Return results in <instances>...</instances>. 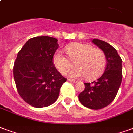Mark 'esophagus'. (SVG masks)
<instances>
[{
  "label": "esophagus",
  "mask_w": 133,
  "mask_h": 133,
  "mask_svg": "<svg viewBox=\"0 0 133 133\" xmlns=\"http://www.w3.org/2000/svg\"><path fill=\"white\" fill-rule=\"evenodd\" d=\"M68 81H70V82H72V83H77V82H78L77 80H75V79H68Z\"/></svg>",
  "instance_id": "esophagus-1"
}]
</instances>
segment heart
I'll return each instance as SVG.
<instances>
[{"mask_svg": "<svg viewBox=\"0 0 133 133\" xmlns=\"http://www.w3.org/2000/svg\"><path fill=\"white\" fill-rule=\"evenodd\" d=\"M69 58L61 51L55 53L53 63L58 72L63 75L66 74L73 66L68 75L77 78L85 76L87 80L99 77L103 72L106 65V56L103 50L95 48L85 43H75L65 48Z\"/></svg>", "mask_w": 133, "mask_h": 133, "instance_id": "obj_1", "label": "heart"}]
</instances>
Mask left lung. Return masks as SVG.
I'll use <instances>...</instances> for the list:
<instances>
[{
	"mask_svg": "<svg viewBox=\"0 0 133 133\" xmlns=\"http://www.w3.org/2000/svg\"><path fill=\"white\" fill-rule=\"evenodd\" d=\"M92 43L106 56L105 71L97 81L85 83V89L79 95L82 105L93 110L106 107L115 98L122 80V60L117 50L103 41L94 38Z\"/></svg>",
	"mask_w": 133,
	"mask_h": 133,
	"instance_id": "8db88e82",
	"label": "left lung"
}]
</instances>
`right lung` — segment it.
I'll return each mask as SVG.
<instances>
[{
  "instance_id": "obj_1",
  "label": "right lung",
  "mask_w": 133,
  "mask_h": 133,
  "mask_svg": "<svg viewBox=\"0 0 133 133\" xmlns=\"http://www.w3.org/2000/svg\"><path fill=\"white\" fill-rule=\"evenodd\" d=\"M57 41L50 36L30 38L18 52L14 61L13 75L18 92L33 107H46L54 103L67 81L53 63L58 48Z\"/></svg>"
}]
</instances>
